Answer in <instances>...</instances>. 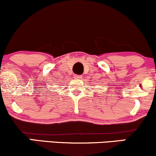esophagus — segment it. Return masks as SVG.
<instances>
[{
    "label": "esophagus",
    "mask_w": 156,
    "mask_h": 156,
    "mask_svg": "<svg viewBox=\"0 0 156 156\" xmlns=\"http://www.w3.org/2000/svg\"><path fill=\"white\" fill-rule=\"evenodd\" d=\"M74 78H76V79H80V78H82V76H78V75H75Z\"/></svg>",
    "instance_id": "esophagus-1"
}]
</instances>
